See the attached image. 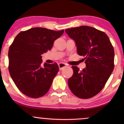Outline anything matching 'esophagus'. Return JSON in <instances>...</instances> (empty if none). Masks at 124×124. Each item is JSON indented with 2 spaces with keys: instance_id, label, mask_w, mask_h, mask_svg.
<instances>
[{
  "instance_id": "obj_1",
  "label": "esophagus",
  "mask_w": 124,
  "mask_h": 124,
  "mask_svg": "<svg viewBox=\"0 0 124 124\" xmlns=\"http://www.w3.org/2000/svg\"><path fill=\"white\" fill-rule=\"evenodd\" d=\"M58 65L60 70H62L64 67H66V64L65 63H63V62H60V63H59Z\"/></svg>"
}]
</instances>
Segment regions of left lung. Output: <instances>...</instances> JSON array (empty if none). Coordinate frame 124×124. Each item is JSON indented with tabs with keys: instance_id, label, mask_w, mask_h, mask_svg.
I'll return each instance as SVG.
<instances>
[{
	"instance_id": "left-lung-1",
	"label": "left lung",
	"mask_w": 124,
	"mask_h": 124,
	"mask_svg": "<svg viewBox=\"0 0 124 124\" xmlns=\"http://www.w3.org/2000/svg\"><path fill=\"white\" fill-rule=\"evenodd\" d=\"M74 40L77 53L82 56L86 68L79 70L72 66L73 74L68 79L70 90L81 99H89L104 87L114 69L115 52L112 45L104 32L88 26L65 30Z\"/></svg>"
}]
</instances>
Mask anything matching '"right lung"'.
<instances>
[{"label":"right lung","instance_id":"obj_1","mask_svg":"<svg viewBox=\"0 0 124 124\" xmlns=\"http://www.w3.org/2000/svg\"><path fill=\"white\" fill-rule=\"evenodd\" d=\"M43 28L20 32L8 51V69L12 79L22 93L32 98L48 92L59 72L56 62L42 65V56L51 50L54 42L64 33Z\"/></svg>","mask_w":124,"mask_h":124}]
</instances>
